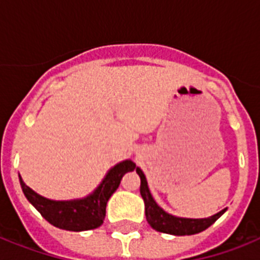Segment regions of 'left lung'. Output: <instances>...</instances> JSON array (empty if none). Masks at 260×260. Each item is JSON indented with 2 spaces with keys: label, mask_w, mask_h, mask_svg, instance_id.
I'll return each mask as SVG.
<instances>
[{
  "label": "left lung",
  "mask_w": 260,
  "mask_h": 260,
  "mask_svg": "<svg viewBox=\"0 0 260 260\" xmlns=\"http://www.w3.org/2000/svg\"><path fill=\"white\" fill-rule=\"evenodd\" d=\"M136 173L140 177V194L144 200L146 205V218L154 230L163 232V234L177 235V236H185V235H194L198 232L205 231L209 228L218 217H221L226 209H222L214 216H210L208 218H182L175 217L171 214L166 213L162 208H159L158 204L154 201L151 196L148 185H147L146 177L143 171L136 167Z\"/></svg>",
  "instance_id": "obj_1"
}]
</instances>
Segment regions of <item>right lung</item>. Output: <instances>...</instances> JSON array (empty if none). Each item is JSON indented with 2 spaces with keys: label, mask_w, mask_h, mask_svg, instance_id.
I'll return each instance as SVG.
<instances>
[{
  "label": "right lung",
  "mask_w": 260,
  "mask_h": 260,
  "mask_svg": "<svg viewBox=\"0 0 260 260\" xmlns=\"http://www.w3.org/2000/svg\"><path fill=\"white\" fill-rule=\"evenodd\" d=\"M136 169L132 160H124L118 163L108 173L105 179L97 187V190L89 197L74 201H52L35 193L34 190L22 182L20 177L22 191L28 201L40 212L43 217L54 226L60 230L89 231L98 228L105 220L106 204L110 196L117 190L124 174Z\"/></svg>",
  "instance_id": "add662e5"
}]
</instances>
